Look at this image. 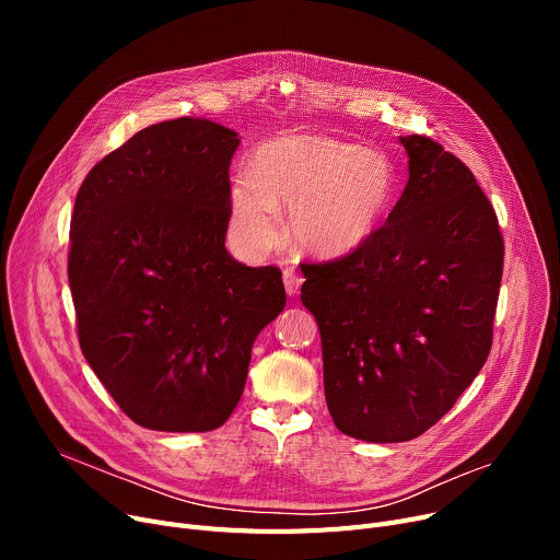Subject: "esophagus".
Listing matches in <instances>:
<instances>
[{
    "label": "esophagus",
    "instance_id": "esophagus-1",
    "mask_svg": "<svg viewBox=\"0 0 560 560\" xmlns=\"http://www.w3.org/2000/svg\"><path fill=\"white\" fill-rule=\"evenodd\" d=\"M283 285H285V292L290 298H295L300 292V285H302V277L295 268H290V265H283Z\"/></svg>",
    "mask_w": 560,
    "mask_h": 560
}]
</instances>
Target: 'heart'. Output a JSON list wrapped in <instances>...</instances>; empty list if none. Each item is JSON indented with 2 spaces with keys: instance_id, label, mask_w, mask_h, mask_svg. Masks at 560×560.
<instances>
[{
  "instance_id": "obj_1",
  "label": "heart",
  "mask_w": 560,
  "mask_h": 560,
  "mask_svg": "<svg viewBox=\"0 0 560 560\" xmlns=\"http://www.w3.org/2000/svg\"><path fill=\"white\" fill-rule=\"evenodd\" d=\"M397 197L390 161L363 144L325 136H285L260 144L249 179L229 190V235L245 254L270 249L281 235L279 209L290 206L298 245L319 258L365 247Z\"/></svg>"
}]
</instances>
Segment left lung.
I'll use <instances>...</instances> for the list:
<instances>
[{
	"mask_svg": "<svg viewBox=\"0 0 560 560\" xmlns=\"http://www.w3.org/2000/svg\"><path fill=\"white\" fill-rule=\"evenodd\" d=\"M408 184L357 254L306 265L325 397L336 427L365 443L422 435L483 368L504 241L475 174L427 136L399 138Z\"/></svg>",
	"mask_w": 560,
	"mask_h": 560,
	"instance_id": "left-lung-1",
	"label": "left lung"
}]
</instances>
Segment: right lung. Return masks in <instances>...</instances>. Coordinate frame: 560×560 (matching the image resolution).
Instances as JSON below:
<instances>
[{
    "label": "right lung",
    "instance_id": "right-lung-1",
    "mask_svg": "<svg viewBox=\"0 0 560 560\" xmlns=\"http://www.w3.org/2000/svg\"><path fill=\"white\" fill-rule=\"evenodd\" d=\"M235 131L179 117L147 127L83 179L68 279L88 365L140 427H222L256 336L285 306L281 270L226 247Z\"/></svg>",
    "mask_w": 560,
    "mask_h": 560
}]
</instances>
